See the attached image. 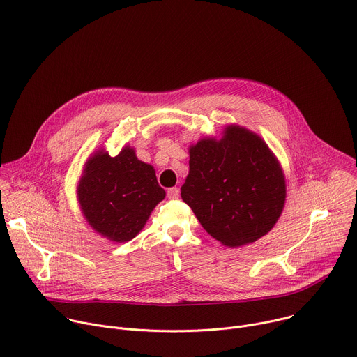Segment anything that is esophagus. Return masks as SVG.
I'll return each mask as SVG.
<instances>
[{
  "label": "esophagus",
  "instance_id": "34e87169",
  "mask_svg": "<svg viewBox=\"0 0 357 357\" xmlns=\"http://www.w3.org/2000/svg\"><path fill=\"white\" fill-rule=\"evenodd\" d=\"M179 193H181V190H179V188H169L168 189V192H167V195H168V198L169 199H176L178 197H179Z\"/></svg>",
  "mask_w": 357,
  "mask_h": 357
}]
</instances>
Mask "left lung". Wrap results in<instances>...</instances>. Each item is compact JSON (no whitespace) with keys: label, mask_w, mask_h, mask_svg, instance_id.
<instances>
[{"label":"left lung","mask_w":357,"mask_h":357,"mask_svg":"<svg viewBox=\"0 0 357 357\" xmlns=\"http://www.w3.org/2000/svg\"><path fill=\"white\" fill-rule=\"evenodd\" d=\"M181 197L212 238L238 248L273 228L284 206L286 181L268 144L231 123L219 139L206 137L189 146Z\"/></svg>","instance_id":"obj_1"}]
</instances>
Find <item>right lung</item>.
Masks as SVG:
<instances>
[{
	"label": "right lung",
	"mask_w": 357,
	"mask_h": 357,
	"mask_svg": "<svg viewBox=\"0 0 357 357\" xmlns=\"http://www.w3.org/2000/svg\"><path fill=\"white\" fill-rule=\"evenodd\" d=\"M152 165L125 145L111 156L100 148L86 159L77 186L79 209L91 228L112 242L134 239L165 198Z\"/></svg>",
	"instance_id": "add662e5"
}]
</instances>
